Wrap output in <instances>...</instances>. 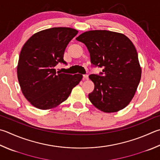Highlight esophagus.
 Masks as SVG:
<instances>
[{"mask_svg": "<svg viewBox=\"0 0 160 160\" xmlns=\"http://www.w3.org/2000/svg\"><path fill=\"white\" fill-rule=\"evenodd\" d=\"M83 78H84V79H85V80H88V78H89V75H88V74H86V75H83Z\"/></svg>", "mask_w": 160, "mask_h": 160, "instance_id": "1", "label": "esophagus"}]
</instances>
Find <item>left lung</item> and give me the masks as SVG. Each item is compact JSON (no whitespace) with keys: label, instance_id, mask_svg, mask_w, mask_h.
Instances as JSON below:
<instances>
[{"label":"left lung","instance_id":"1","mask_svg":"<svg viewBox=\"0 0 160 160\" xmlns=\"http://www.w3.org/2000/svg\"><path fill=\"white\" fill-rule=\"evenodd\" d=\"M88 48L92 66L103 68L89 76L94 84L89 99L96 108L114 112L128 105L141 77L138 53L124 34L106 30L85 32L76 38Z\"/></svg>","mask_w":160,"mask_h":160}]
</instances>
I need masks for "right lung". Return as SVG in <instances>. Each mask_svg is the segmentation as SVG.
Here are the masks:
<instances>
[{
	"label": "right lung",
	"instance_id": "1",
	"mask_svg": "<svg viewBox=\"0 0 160 160\" xmlns=\"http://www.w3.org/2000/svg\"><path fill=\"white\" fill-rule=\"evenodd\" d=\"M78 31L68 27L48 28L33 35L20 52L17 78L22 92L37 108L50 109L67 99L82 78L80 74L56 71L58 63L67 64L63 54Z\"/></svg>",
	"mask_w": 160,
	"mask_h": 160
}]
</instances>
